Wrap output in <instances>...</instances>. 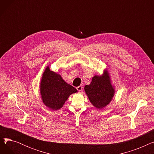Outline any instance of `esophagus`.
<instances>
[{"label": "esophagus", "mask_w": 154, "mask_h": 154, "mask_svg": "<svg viewBox=\"0 0 154 154\" xmlns=\"http://www.w3.org/2000/svg\"><path fill=\"white\" fill-rule=\"evenodd\" d=\"M77 90L79 91V92H81L83 89V86L82 85H80V86H78L77 88Z\"/></svg>", "instance_id": "1"}]
</instances>
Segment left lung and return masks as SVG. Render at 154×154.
<instances>
[{
	"label": "left lung",
	"instance_id": "8db88e82",
	"mask_svg": "<svg viewBox=\"0 0 154 154\" xmlns=\"http://www.w3.org/2000/svg\"><path fill=\"white\" fill-rule=\"evenodd\" d=\"M84 89L90 101L97 109L106 107L114 94L107 72L103 76H94L91 84L85 85Z\"/></svg>",
	"mask_w": 154,
	"mask_h": 154
}]
</instances>
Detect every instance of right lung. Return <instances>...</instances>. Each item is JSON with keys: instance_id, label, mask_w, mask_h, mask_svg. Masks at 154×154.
<instances>
[{"instance_id": "right-lung-1", "label": "right lung", "mask_w": 154, "mask_h": 154, "mask_svg": "<svg viewBox=\"0 0 154 154\" xmlns=\"http://www.w3.org/2000/svg\"><path fill=\"white\" fill-rule=\"evenodd\" d=\"M77 92L76 88L67 84L60 75L46 68L40 82V94L46 106L54 110H59L69 95Z\"/></svg>"}]
</instances>
